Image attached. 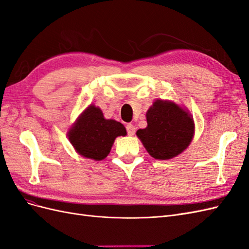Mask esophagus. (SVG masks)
<instances>
[{
  "label": "esophagus",
  "instance_id": "obj_1",
  "mask_svg": "<svg viewBox=\"0 0 249 249\" xmlns=\"http://www.w3.org/2000/svg\"><path fill=\"white\" fill-rule=\"evenodd\" d=\"M135 131H136V129H135V126L131 124H129L126 125V132H127V135H130V136H133V135L135 134Z\"/></svg>",
  "mask_w": 249,
  "mask_h": 249
}]
</instances>
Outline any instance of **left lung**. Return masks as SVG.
Here are the masks:
<instances>
[{
    "label": "left lung",
    "mask_w": 249,
    "mask_h": 249,
    "mask_svg": "<svg viewBox=\"0 0 249 249\" xmlns=\"http://www.w3.org/2000/svg\"><path fill=\"white\" fill-rule=\"evenodd\" d=\"M147 126L136 135L155 159L168 160L189 146L194 122L187 110L170 101L157 100L146 112Z\"/></svg>",
    "instance_id": "8db88e82"
}]
</instances>
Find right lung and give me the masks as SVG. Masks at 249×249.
<instances>
[{
    "label": "right lung",
    "mask_w": 249,
    "mask_h": 249,
    "mask_svg": "<svg viewBox=\"0 0 249 249\" xmlns=\"http://www.w3.org/2000/svg\"><path fill=\"white\" fill-rule=\"evenodd\" d=\"M125 135L123 124L105 118L102 110L94 105L82 112L67 133L78 154L95 161L104 160L109 155L115 138Z\"/></svg>",
    "instance_id": "obj_1"
}]
</instances>
